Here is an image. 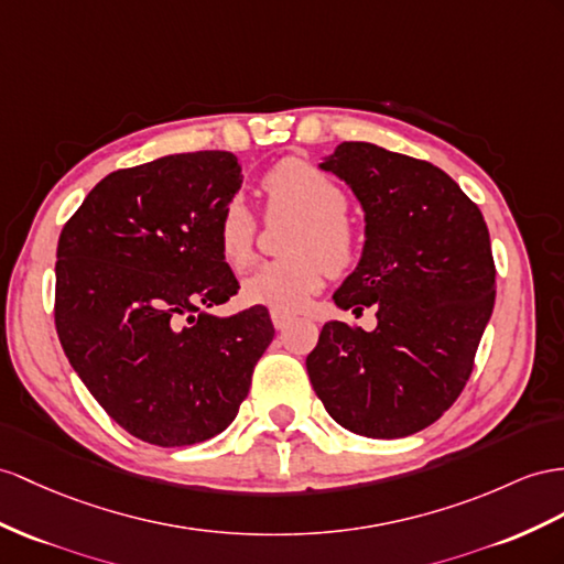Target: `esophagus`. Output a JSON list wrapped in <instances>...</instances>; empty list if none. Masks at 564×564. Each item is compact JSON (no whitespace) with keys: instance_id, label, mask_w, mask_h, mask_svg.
Masks as SVG:
<instances>
[{"instance_id":"1","label":"esophagus","mask_w":564,"mask_h":564,"mask_svg":"<svg viewBox=\"0 0 564 564\" xmlns=\"http://www.w3.org/2000/svg\"><path fill=\"white\" fill-rule=\"evenodd\" d=\"M295 319V314L293 312H285V310H271V322H273V326H276L279 330H283V328H288L291 326V322Z\"/></svg>"}]
</instances>
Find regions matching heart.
<instances>
[{"label": "heart", "mask_w": 564, "mask_h": 564, "mask_svg": "<svg viewBox=\"0 0 564 564\" xmlns=\"http://www.w3.org/2000/svg\"><path fill=\"white\" fill-rule=\"evenodd\" d=\"M269 219L291 216L285 257L259 264L242 279V297L252 305L295 310L324 285L326 271L345 273L359 257V230L345 216L350 197L345 187L307 159L288 156L262 178ZM257 219L242 197L226 202L216 219V250L224 262L242 271L254 257Z\"/></svg>", "instance_id": "obj_1"}]
</instances>
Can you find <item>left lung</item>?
Instances as JSON below:
<instances>
[{
  "label": "left lung",
  "mask_w": 564,
  "mask_h": 564,
  "mask_svg": "<svg viewBox=\"0 0 564 564\" xmlns=\"http://www.w3.org/2000/svg\"><path fill=\"white\" fill-rule=\"evenodd\" d=\"M362 202L367 240L336 291L340 310H377V328L324 324L307 373L326 412L367 438L426 429L459 398L496 302L479 207L445 171L371 142L319 164Z\"/></svg>",
  "instance_id": "left-lung-1"
}]
</instances>
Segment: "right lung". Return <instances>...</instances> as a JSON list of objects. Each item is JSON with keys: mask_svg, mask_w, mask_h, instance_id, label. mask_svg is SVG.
Here are the masks:
<instances>
[{"mask_svg": "<svg viewBox=\"0 0 564 564\" xmlns=\"http://www.w3.org/2000/svg\"><path fill=\"white\" fill-rule=\"evenodd\" d=\"M240 183L236 154H169L109 173L62 228L56 334L93 398L144 443L221 433L273 340L262 305L207 312L240 288L216 250Z\"/></svg>", "mask_w": 564, "mask_h": 564, "instance_id": "add662e5", "label": "right lung"}]
</instances>
